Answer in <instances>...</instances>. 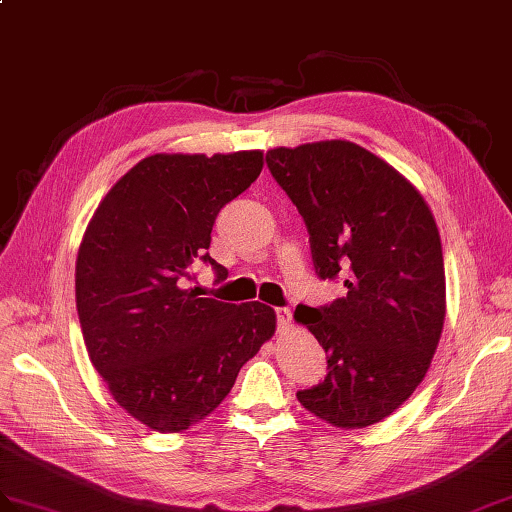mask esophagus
I'll return each instance as SVG.
<instances>
[{
  "label": "esophagus",
  "mask_w": 512,
  "mask_h": 512,
  "mask_svg": "<svg viewBox=\"0 0 512 512\" xmlns=\"http://www.w3.org/2000/svg\"><path fill=\"white\" fill-rule=\"evenodd\" d=\"M277 325H279V331H288L292 327V310H288V307H279Z\"/></svg>",
  "instance_id": "esophagus-1"
}]
</instances>
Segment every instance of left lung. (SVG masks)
<instances>
[{
  "label": "left lung",
  "instance_id": "1",
  "mask_svg": "<svg viewBox=\"0 0 512 512\" xmlns=\"http://www.w3.org/2000/svg\"><path fill=\"white\" fill-rule=\"evenodd\" d=\"M266 163L305 220L318 277H347L344 299L296 307L329 366L296 399L340 430L384 421L423 382L443 334L434 213L406 176L347 139L272 148Z\"/></svg>",
  "mask_w": 512,
  "mask_h": 512
}]
</instances>
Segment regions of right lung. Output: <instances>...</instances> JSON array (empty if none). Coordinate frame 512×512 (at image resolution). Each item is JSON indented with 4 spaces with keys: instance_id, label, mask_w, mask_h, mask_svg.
I'll return each mask as SVG.
<instances>
[{
    "instance_id": "1",
    "label": "right lung",
    "mask_w": 512,
    "mask_h": 512,
    "mask_svg": "<svg viewBox=\"0 0 512 512\" xmlns=\"http://www.w3.org/2000/svg\"><path fill=\"white\" fill-rule=\"evenodd\" d=\"M261 168V150L152 154L109 189L82 235L76 307L91 364L117 406L154 432L209 417L275 336L272 307L187 288L196 259L227 279L207 253L213 222Z\"/></svg>"
}]
</instances>
